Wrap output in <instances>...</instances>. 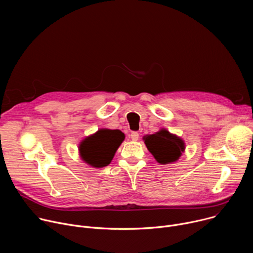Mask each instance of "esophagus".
Segmentation results:
<instances>
[{"mask_svg": "<svg viewBox=\"0 0 253 253\" xmlns=\"http://www.w3.org/2000/svg\"><path fill=\"white\" fill-rule=\"evenodd\" d=\"M130 136H131V139H132L133 141H137V140L139 139V133H138V132H136V131L132 132Z\"/></svg>", "mask_w": 253, "mask_h": 253, "instance_id": "obj_1", "label": "esophagus"}]
</instances>
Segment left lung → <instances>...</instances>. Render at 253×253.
<instances>
[{
  "mask_svg": "<svg viewBox=\"0 0 253 253\" xmlns=\"http://www.w3.org/2000/svg\"><path fill=\"white\" fill-rule=\"evenodd\" d=\"M147 149L160 164L175 162L185 150L181 138L171 134L166 129H161L155 134L143 137Z\"/></svg>",
  "mask_w": 253,
  "mask_h": 253,
  "instance_id": "obj_1",
  "label": "left lung"
}]
</instances>
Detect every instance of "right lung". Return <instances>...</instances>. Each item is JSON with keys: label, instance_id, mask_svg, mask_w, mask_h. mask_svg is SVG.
<instances>
[{"label": "right lung", "instance_id": "add662e5", "mask_svg": "<svg viewBox=\"0 0 253 253\" xmlns=\"http://www.w3.org/2000/svg\"><path fill=\"white\" fill-rule=\"evenodd\" d=\"M124 138L125 136L120 130L100 129L81 142L80 155L86 163L93 167H105L110 164Z\"/></svg>", "mask_w": 253, "mask_h": 253}]
</instances>
